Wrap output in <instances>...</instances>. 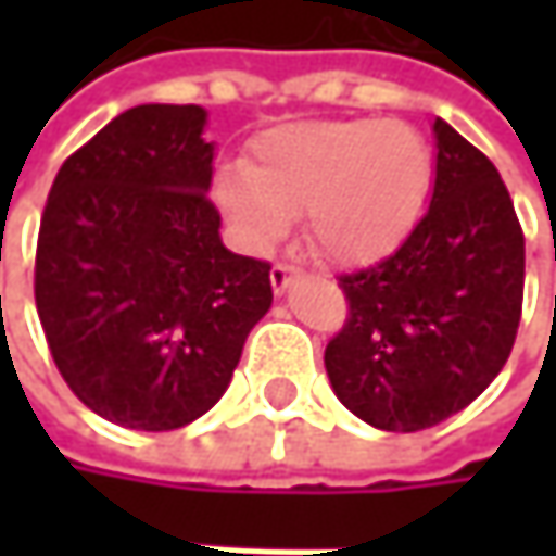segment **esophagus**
I'll use <instances>...</instances> for the list:
<instances>
[{
	"mask_svg": "<svg viewBox=\"0 0 556 556\" xmlns=\"http://www.w3.org/2000/svg\"><path fill=\"white\" fill-rule=\"evenodd\" d=\"M295 277H299V267H292V264H274V270H270V282L277 292H282Z\"/></svg>",
	"mask_w": 556,
	"mask_h": 556,
	"instance_id": "esophagus-1",
	"label": "esophagus"
}]
</instances>
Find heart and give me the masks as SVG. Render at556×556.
Here are the masks:
<instances>
[{
    "instance_id": "b5f03b06",
    "label": "heart",
    "mask_w": 556,
    "mask_h": 556,
    "mask_svg": "<svg viewBox=\"0 0 556 556\" xmlns=\"http://www.w3.org/2000/svg\"><path fill=\"white\" fill-rule=\"evenodd\" d=\"M434 151L405 122L334 118L264 131L248 164H225L212 192L238 235L264 248L305 212L308 244L357 267L392 254L418 225Z\"/></svg>"
}]
</instances>
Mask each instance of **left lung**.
Masks as SVG:
<instances>
[{
	"label": "left lung",
	"instance_id": "left-lung-1",
	"mask_svg": "<svg viewBox=\"0 0 556 556\" xmlns=\"http://www.w3.org/2000/svg\"><path fill=\"white\" fill-rule=\"evenodd\" d=\"M431 205L387 261L338 277L344 328L325 348L338 399L383 431L467 408L505 367L525 295V235L493 161L434 122Z\"/></svg>",
	"mask_w": 556,
	"mask_h": 556
}]
</instances>
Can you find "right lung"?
I'll use <instances>...</instances> for the list:
<instances>
[{
    "label": "right lung",
    "instance_id": "add662e5",
    "mask_svg": "<svg viewBox=\"0 0 556 556\" xmlns=\"http://www.w3.org/2000/svg\"><path fill=\"white\" fill-rule=\"evenodd\" d=\"M199 105H135L63 161L38 231L35 302L60 377L96 415L173 431L228 389L274 302L208 199Z\"/></svg>",
    "mask_w": 556,
    "mask_h": 556
}]
</instances>
